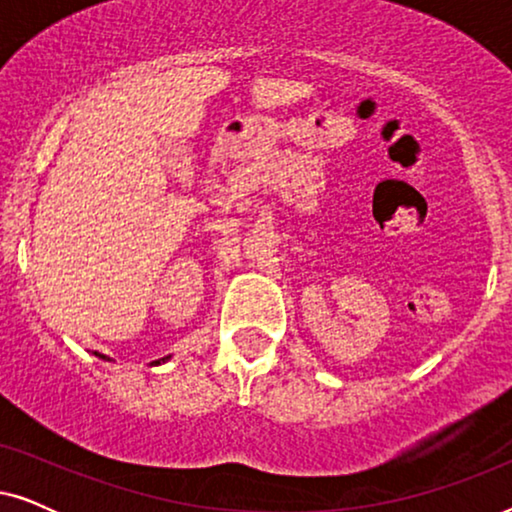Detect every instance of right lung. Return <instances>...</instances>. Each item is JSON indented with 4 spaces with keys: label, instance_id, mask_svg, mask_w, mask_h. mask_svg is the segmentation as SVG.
<instances>
[{
    "label": "right lung",
    "instance_id": "right-lung-1",
    "mask_svg": "<svg viewBox=\"0 0 512 512\" xmlns=\"http://www.w3.org/2000/svg\"><path fill=\"white\" fill-rule=\"evenodd\" d=\"M102 359H104V356H102ZM165 359H170V356H165ZM165 359H160V361H165ZM160 361H153V363H160Z\"/></svg>",
    "mask_w": 512,
    "mask_h": 512
}]
</instances>
